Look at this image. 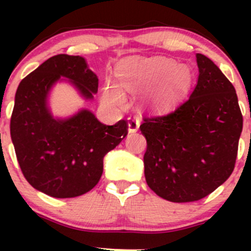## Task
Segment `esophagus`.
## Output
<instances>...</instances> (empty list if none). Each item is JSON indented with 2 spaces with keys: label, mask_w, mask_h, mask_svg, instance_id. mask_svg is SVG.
Returning <instances> with one entry per match:
<instances>
[{
  "label": "esophagus",
  "mask_w": 251,
  "mask_h": 251,
  "mask_svg": "<svg viewBox=\"0 0 251 251\" xmlns=\"http://www.w3.org/2000/svg\"><path fill=\"white\" fill-rule=\"evenodd\" d=\"M127 127L128 132L133 133L137 132L138 128H140V120L137 118H128L127 119Z\"/></svg>",
  "instance_id": "esophagus-1"
}]
</instances>
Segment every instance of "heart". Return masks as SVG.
Returning <instances> with one entry per match:
<instances>
[{"mask_svg": "<svg viewBox=\"0 0 251 251\" xmlns=\"http://www.w3.org/2000/svg\"><path fill=\"white\" fill-rule=\"evenodd\" d=\"M118 86L107 83L103 87V100L114 105L125 103L124 91H149L147 104L155 110H168L182 100L191 88L193 74L187 65H177L166 58H126L116 67Z\"/></svg>", "mask_w": 251, "mask_h": 251, "instance_id": "heart-1", "label": "heart"}]
</instances>
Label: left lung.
Returning <instances> with one entry per match:
<instances>
[{"mask_svg":"<svg viewBox=\"0 0 251 251\" xmlns=\"http://www.w3.org/2000/svg\"><path fill=\"white\" fill-rule=\"evenodd\" d=\"M196 57L198 81L188 100L140 126L147 184L174 203L199 201L231 176L243 128L233 85L211 59Z\"/></svg>","mask_w":251,"mask_h":251,"instance_id":"obj_1","label":"left lung"}]
</instances>
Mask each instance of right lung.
<instances>
[{"label": "right lung", "instance_id": "obj_1", "mask_svg": "<svg viewBox=\"0 0 251 251\" xmlns=\"http://www.w3.org/2000/svg\"><path fill=\"white\" fill-rule=\"evenodd\" d=\"M67 81L85 100L98 91V77L80 55L58 54L20 81L11 118V138L26 181L53 198H74L93 188L103 158L127 135V124L104 125L88 109L54 118L50 93Z\"/></svg>", "mask_w": 251, "mask_h": 251}]
</instances>
